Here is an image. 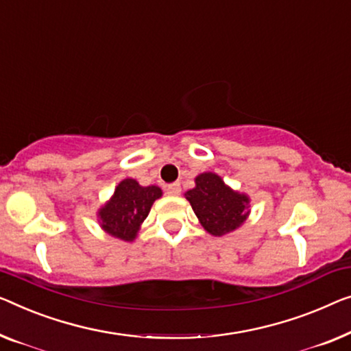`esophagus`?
<instances>
[{
	"label": "esophagus",
	"mask_w": 351,
	"mask_h": 351,
	"mask_svg": "<svg viewBox=\"0 0 351 351\" xmlns=\"http://www.w3.org/2000/svg\"><path fill=\"white\" fill-rule=\"evenodd\" d=\"M165 192H167V195H171V197L180 195V193H181L180 182H173V184H169L165 187Z\"/></svg>",
	"instance_id": "1"
}]
</instances>
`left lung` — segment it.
Wrapping results in <instances>:
<instances>
[{
	"label": "left lung",
	"instance_id": "1",
	"mask_svg": "<svg viewBox=\"0 0 351 351\" xmlns=\"http://www.w3.org/2000/svg\"><path fill=\"white\" fill-rule=\"evenodd\" d=\"M184 195L203 228L213 237L233 232L249 216V197L230 189L221 176L211 171L198 175L195 187Z\"/></svg>",
	"mask_w": 351,
	"mask_h": 351
}]
</instances>
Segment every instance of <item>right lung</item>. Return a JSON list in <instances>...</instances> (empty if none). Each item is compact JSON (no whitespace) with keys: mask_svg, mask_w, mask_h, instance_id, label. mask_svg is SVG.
<instances>
[{"mask_svg":"<svg viewBox=\"0 0 351 351\" xmlns=\"http://www.w3.org/2000/svg\"><path fill=\"white\" fill-rule=\"evenodd\" d=\"M162 197L158 186H140L132 178L123 180L113 197L99 209L97 217L104 232L123 241H134L153 203Z\"/></svg>","mask_w":351,"mask_h":351,"instance_id":"right-lung-1","label":"right lung"}]
</instances>
